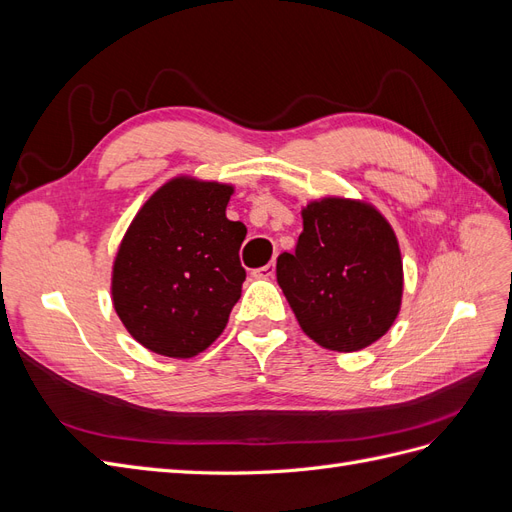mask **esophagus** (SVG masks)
Listing matches in <instances>:
<instances>
[{
    "label": "esophagus",
    "instance_id": "esophagus-1",
    "mask_svg": "<svg viewBox=\"0 0 512 512\" xmlns=\"http://www.w3.org/2000/svg\"><path fill=\"white\" fill-rule=\"evenodd\" d=\"M273 275H275V262H269V265L254 271V277H258V280H273Z\"/></svg>",
    "mask_w": 512,
    "mask_h": 512
}]
</instances>
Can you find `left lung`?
I'll return each mask as SVG.
<instances>
[{
    "instance_id": "left-lung-1",
    "label": "left lung",
    "mask_w": 512,
    "mask_h": 512,
    "mask_svg": "<svg viewBox=\"0 0 512 512\" xmlns=\"http://www.w3.org/2000/svg\"><path fill=\"white\" fill-rule=\"evenodd\" d=\"M301 218L294 254L277 256V284L309 339L359 352L399 316L404 262L395 230L361 198H314Z\"/></svg>"
}]
</instances>
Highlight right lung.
Wrapping results in <instances>:
<instances>
[{"label":"right lung","instance_id":"obj_1","mask_svg":"<svg viewBox=\"0 0 512 512\" xmlns=\"http://www.w3.org/2000/svg\"><path fill=\"white\" fill-rule=\"evenodd\" d=\"M235 185L177 175L153 192L123 235L113 307L147 350L192 359L222 335L241 297L245 226L226 218Z\"/></svg>","mask_w":512,"mask_h":512}]
</instances>
